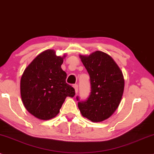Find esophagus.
<instances>
[{
	"instance_id": "1",
	"label": "esophagus",
	"mask_w": 154,
	"mask_h": 154,
	"mask_svg": "<svg viewBox=\"0 0 154 154\" xmlns=\"http://www.w3.org/2000/svg\"><path fill=\"white\" fill-rule=\"evenodd\" d=\"M73 88H75V90L76 93H77V92H78V85H77V84L74 85H73Z\"/></svg>"
}]
</instances>
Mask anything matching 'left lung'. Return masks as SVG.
Wrapping results in <instances>:
<instances>
[{
  "instance_id": "1",
  "label": "left lung",
  "mask_w": 154,
  "mask_h": 154,
  "mask_svg": "<svg viewBox=\"0 0 154 154\" xmlns=\"http://www.w3.org/2000/svg\"><path fill=\"white\" fill-rule=\"evenodd\" d=\"M79 57L90 75L91 92L85 101L77 96L78 107L85 118L92 122L103 121L113 114L121 100L123 73L112 57L103 51Z\"/></svg>"
}]
</instances>
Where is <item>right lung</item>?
Instances as JSON below:
<instances>
[{"instance_id": "right-lung-1", "label": "right lung", "mask_w": 154, "mask_h": 154, "mask_svg": "<svg viewBox=\"0 0 154 154\" xmlns=\"http://www.w3.org/2000/svg\"><path fill=\"white\" fill-rule=\"evenodd\" d=\"M64 57L57 56L54 50H46L31 62L22 75V101L26 109L38 119L54 118L65 98L75 95V89L66 82V72L61 68Z\"/></svg>"}]
</instances>
